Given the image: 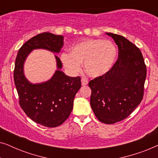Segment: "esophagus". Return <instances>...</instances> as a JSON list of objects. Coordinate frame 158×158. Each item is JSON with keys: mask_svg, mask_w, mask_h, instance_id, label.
<instances>
[{"mask_svg": "<svg viewBox=\"0 0 158 158\" xmlns=\"http://www.w3.org/2000/svg\"><path fill=\"white\" fill-rule=\"evenodd\" d=\"M81 84L82 85H86L88 84V81L85 78H82L81 79Z\"/></svg>", "mask_w": 158, "mask_h": 158, "instance_id": "1", "label": "esophagus"}]
</instances>
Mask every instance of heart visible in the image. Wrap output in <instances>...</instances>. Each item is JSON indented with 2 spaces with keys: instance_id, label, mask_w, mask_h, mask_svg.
Listing matches in <instances>:
<instances>
[{
  "instance_id": "obj_1",
  "label": "heart",
  "mask_w": 158,
  "mask_h": 158,
  "mask_svg": "<svg viewBox=\"0 0 158 158\" xmlns=\"http://www.w3.org/2000/svg\"><path fill=\"white\" fill-rule=\"evenodd\" d=\"M117 57V49L111 41L88 39L80 42L70 48V53L60 55L62 64L70 74L84 70L91 77H99L111 70Z\"/></svg>"
}]
</instances>
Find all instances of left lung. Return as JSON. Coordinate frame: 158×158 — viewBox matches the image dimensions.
Here are the masks:
<instances>
[{
  "label": "left lung",
  "instance_id": "1",
  "mask_svg": "<svg viewBox=\"0 0 158 158\" xmlns=\"http://www.w3.org/2000/svg\"><path fill=\"white\" fill-rule=\"evenodd\" d=\"M118 48L111 70L89 82L90 106L100 122L111 124L132 113L143 98L147 69L139 49L123 36L106 33Z\"/></svg>",
  "mask_w": 158,
  "mask_h": 158
}]
</instances>
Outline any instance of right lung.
<instances>
[{"mask_svg": "<svg viewBox=\"0 0 158 158\" xmlns=\"http://www.w3.org/2000/svg\"><path fill=\"white\" fill-rule=\"evenodd\" d=\"M62 35L44 32L34 36L22 45L15 62L14 83L19 103L25 114L34 122L47 127L61 125L69 117L73 101L81 87V77H70L61 70L62 64L55 55L57 70L48 81L32 83L24 74V63L34 49H46L59 54L63 46Z\"/></svg>", "mask_w": 158, "mask_h": 158, "instance_id": "obj_1", "label": "right lung"}]
</instances>
